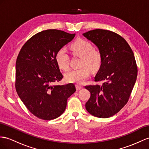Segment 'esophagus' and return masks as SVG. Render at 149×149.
<instances>
[{
  "label": "esophagus",
  "mask_w": 149,
  "mask_h": 149,
  "mask_svg": "<svg viewBox=\"0 0 149 149\" xmlns=\"http://www.w3.org/2000/svg\"><path fill=\"white\" fill-rule=\"evenodd\" d=\"M76 89H77V90H80V89H81L82 88V86H81V85H79V84H76Z\"/></svg>",
  "instance_id": "esophagus-1"
}]
</instances>
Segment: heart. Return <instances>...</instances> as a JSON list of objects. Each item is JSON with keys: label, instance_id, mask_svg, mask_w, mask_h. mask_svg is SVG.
<instances>
[{"label": "heart", "instance_id": "heart-1", "mask_svg": "<svg viewBox=\"0 0 149 149\" xmlns=\"http://www.w3.org/2000/svg\"><path fill=\"white\" fill-rule=\"evenodd\" d=\"M70 49L74 56L81 57L78 69L71 70L65 74L68 82L82 84L89 77L90 70L95 72L100 68L102 62V55L100 49L94 48L90 41L78 39L70 45ZM55 60L58 67L63 70L69 68L70 57L64 48L58 49L55 54Z\"/></svg>", "mask_w": 149, "mask_h": 149}]
</instances>
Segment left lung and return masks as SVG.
Listing matches in <instances>:
<instances>
[{
	"instance_id": "8db88e82",
	"label": "left lung",
	"mask_w": 149,
	"mask_h": 149,
	"mask_svg": "<svg viewBox=\"0 0 149 149\" xmlns=\"http://www.w3.org/2000/svg\"><path fill=\"white\" fill-rule=\"evenodd\" d=\"M83 36L93 42L102 55L94 81L103 83L85 86L91 93L86 108L96 117H111L127 103L135 85L138 69L134 54L123 37L109 30H91Z\"/></svg>"
}]
</instances>
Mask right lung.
<instances>
[{"label":"right lung","mask_w":149,"mask_h":149,"mask_svg":"<svg viewBox=\"0 0 149 149\" xmlns=\"http://www.w3.org/2000/svg\"><path fill=\"white\" fill-rule=\"evenodd\" d=\"M75 36L61 30H45L30 38L19 53L15 87L26 107L40 119L60 116L66 108L67 99L75 92L72 83L52 86L63 78L56 52Z\"/></svg>","instance_id":"obj_1"}]
</instances>
